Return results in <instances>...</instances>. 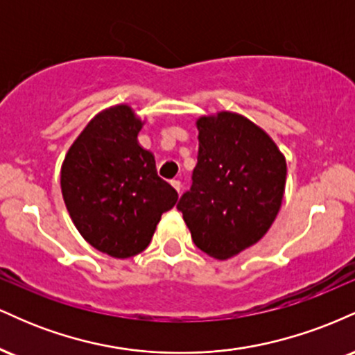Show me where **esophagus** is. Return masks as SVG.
<instances>
[{
	"label": "esophagus",
	"instance_id": "esophagus-1",
	"mask_svg": "<svg viewBox=\"0 0 355 355\" xmlns=\"http://www.w3.org/2000/svg\"><path fill=\"white\" fill-rule=\"evenodd\" d=\"M172 187L178 191V193L182 191V182L180 180H172Z\"/></svg>",
	"mask_w": 355,
	"mask_h": 355
}]
</instances>
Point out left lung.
Masks as SVG:
<instances>
[{
    "label": "left lung",
    "mask_w": 355,
    "mask_h": 355,
    "mask_svg": "<svg viewBox=\"0 0 355 355\" xmlns=\"http://www.w3.org/2000/svg\"><path fill=\"white\" fill-rule=\"evenodd\" d=\"M198 157L178 210L193 243L227 260L259 242L279 214L287 164L275 141L232 112L197 120Z\"/></svg>",
    "instance_id": "8db88e82"
}]
</instances>
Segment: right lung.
<instances>
[{
	"label": "right lung",
	"instance_id": "right-lung-1",
	"mask_svg": "<svg viewBox=\"0 0 355 355\" xmlns=\"http://www.w3.org/2000/svg\"><path fill=\"white\" fill-rule=\"evenodd\" d=\"M144 121L128 105H115L85 126L61 165L68 214L92 247L128 259L148 247L177 190L157 175L155 157L138 144Z\"/></svg>",
	"mask_w": 355,
	"mask_h": 355
}]
</instances>
